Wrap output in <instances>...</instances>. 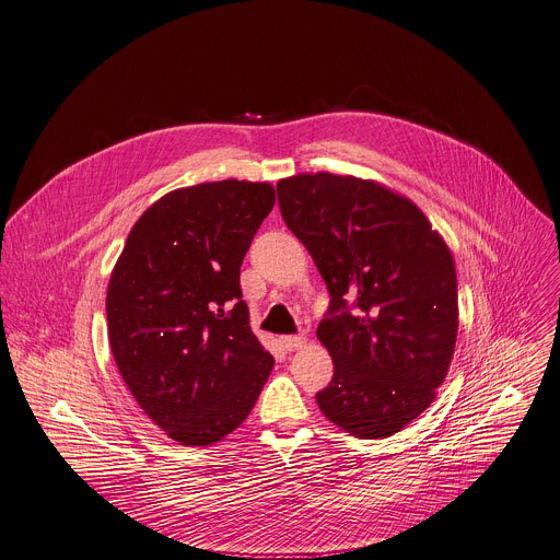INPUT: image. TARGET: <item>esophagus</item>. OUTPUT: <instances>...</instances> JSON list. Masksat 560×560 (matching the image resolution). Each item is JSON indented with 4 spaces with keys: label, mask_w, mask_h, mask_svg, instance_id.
I'll use <instances>...</instances> for the list:
<instances>
[{
    "label": "esophagus",
    "mask_w": 560,
    "mask_h": 560,
    "mask_svg": "<svg viewBox=\"0 0 560 560\" xmlns=\"http://www.w3.org/2000/svg\"><path fill=\"white\" fill-rule=\"evenodd\" d=\"M305 343H307L305 337H281V346H283L288 352L299 350V348H303Z\"/></svg>",
    "instance_id": "1"
}]
</instances>
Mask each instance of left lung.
I'll use <instances>...</instances> for the list:
<instances>
[{"mask_svg":"<svg viewBox=\"0 0 560 560\" xmlns=\"http://www.w3.org/2000/svg\"><path fill=\"white\" fill-rule=\"evenodd\" d=\"M277 195L332 296L316 328L335 361L318 408L359 439L401 432L432 406L456 348L445 238L412 199L374 179L301 173L279 179Z\"/></svg>","mask_w":560,"mask_h":560,"instance_id":"1","label":"left lung"}]
</instances>
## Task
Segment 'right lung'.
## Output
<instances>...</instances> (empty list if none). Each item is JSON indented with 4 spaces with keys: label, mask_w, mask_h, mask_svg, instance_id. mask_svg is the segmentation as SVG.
<instances>
[{
    "label": "right lung",
    "mask_w": 560,
    "mask_h": 560,
    "mask_svg": "<svg viewBox=\"0 0 560 560\" xmlns=\"http://www.w3.org/2000/svg\"><path fill=\"white\" fill-rule=\"evenodd\" d=\"M272 206L268 182L171 190L137 219L113 268L106 316L117 370L179 445L208 447L234 432L272 372L238 285Z\"/></svg>",
    "instance_id": "1"
}]
</instances>
